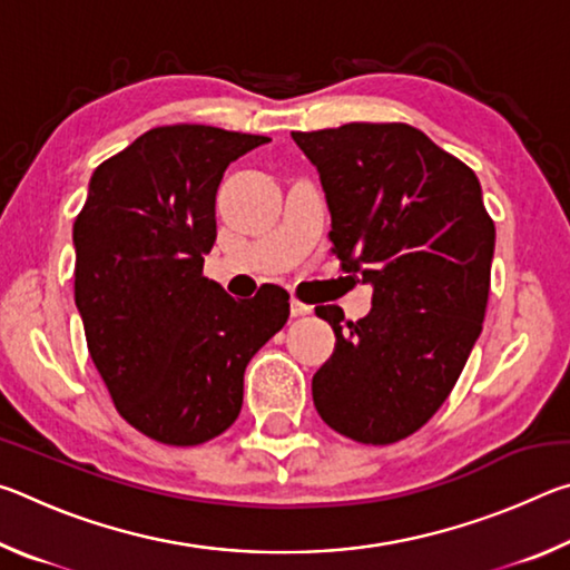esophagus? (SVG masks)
<instances>
[{
    "label": "esophagus",
    "mask_w": 570,
    "mask_h": 570,
    "mask_svg": "<svg viewBox=\"0 0 570 570\" xmlns=\"http://www.w3.org/2000/svg\"><path fill=\"white\" fill-rule=\"evenodd\" d=\"M306 314H312V306L298 302V298H292V316H306Z\"/></svg>",
    "instance_id": "1"
}]
</instances>
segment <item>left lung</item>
I'll use <instances>...</instances> for the list:
<instances>
[{"label":"left lung","instance_id":"left-lung-1","mask_svg":"<svg viewBox=\"0 0 570 570\" xmlns=\"http://www.w3.org/2000/svg\"><path fill=\"white\" fill-rule=\"evenodd\" d=\"M292 138L320 173L332 254L372 286L360 322L316 306L336 344L312 380L314 407L340 435L390 445L440 410L478 342L495 226L475 173L412 125Z\"/></svg>","mask_w":570,"mask_h":570}]
</instances>
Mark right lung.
Instances as JSON below:
<instances>
[{"instance_id":"obj_1","label":"right lung","mask_w":570,"mask_h":570,"mask_svg":"<svg viewBox=\"0 0 570 570\" xmlns=\"http://www.w3.org/2000/svg\"><path fill=\"white\" fill-rule=\"evenodd\" d=\"M268 142L163 125L95 168L75 218V304L95 366L135 430L200 445L236 422L244 372L288 320V294L238 302L204 276L226 168Z\"/></svg>"}]
</instances>
